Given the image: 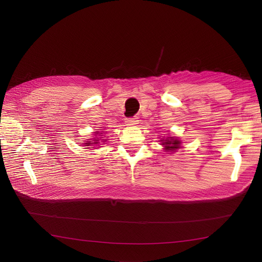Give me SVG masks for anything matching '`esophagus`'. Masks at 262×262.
Here are the masks:
<instances>
[{
    "instance_id": "1",
    "label": "esophagus",
    "mask_w": 262,
    "mask_h": 262,
    "mask_svg": "<svg viewBox=\"0 0 262 262\" xmlns=\"http://www.w3.org/2000/svg\"><path fill=\"white\" fill-rule=\"evenodd\" d=\"M139 123V120H138V118H136V117H133V118H126L125 119V124L126 125H137V124Z\"/></svg>"
}]
</instances>
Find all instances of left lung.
Masks as SVG:
<instances>
[{
  "label": "left lung",
  "mask_w": 262,
  "mask_h": 262,
  "mask_svg": "<svg viewBox=\"0 0 262 262\" xmlns=\"http://www.w3.org/2000/svg\"><path fill=\"white\" fill-rule=\"evenodd\" d=\"M161 145L164 146L167 152H174L181 147V140L176 137H167L166 139H161Z\"/></svg>",
  "instance_id": "8db88e82"
}]
</instances>
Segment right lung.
Wrapping results in <instances>:
<instances>
[{"mask_svg":"<svg viewBox=\"0 0 262 262\" xmlns=\"http://www.w3.org/2000/svg\"><path fill=\"white\" fill-rule=\"evenodd\" d=\"M94 134H95V137L94 138L91 140V141H84V143H81L82 145L84 146H93V145H95V144H99L100 143V138H96V137L98 136H100L99 134V132H94ZM102 134V133H101ZM102 136V135H101ZM102 141H106V140H103L102 139ZM90 148H92V147H90Z\"/></svg>","mask_w":262,"mask_h":262,"instance_id":"obj_1","label":"right lung"}]
</instances>
